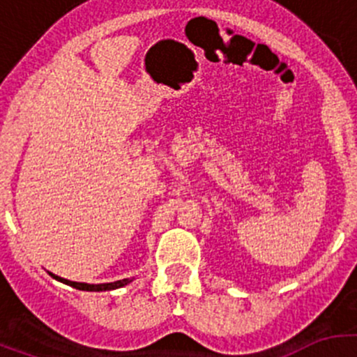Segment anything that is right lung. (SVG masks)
Segmentation results:
<instances>
[{
	"label": "right lung",
	"mask_w": 357,
	"mask_h": 357,
	"mask_svg": "<svg viewBox=\"0 0 357 357\" xmlns=\"http://www.w3.org/2000/svg\"><path fill=\"white\" fill-rule=\"evenodd\" d=\"M50 275L53 276L55 280H59V282L66 283L68 287H74V289L77 290H84V291H105V290H115V289H121V287L128 285V283H131L132 280L129 278H124V280H119V282H114V283H100V285H89V283H79V282H70V280H66V278H60V276L53 275V273H50Z\"/></svg>",
	"instance_id": "obj_1"
}]
</instances>
